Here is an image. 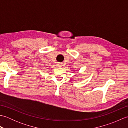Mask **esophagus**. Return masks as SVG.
Masks as SVG:
<instances>
[{"label": "esophagus", "instance_id": "1", "mask_svg": "<svg viewBox=\"0 0 128 128\" xmlns=\"http://www.w3.org/2000/svg\"><path fill=\"white\" fill-rule=\"evenodd\" d=\"M56 65H57V66H58V67H62V64L60 63V62H59V63L57 64Z\"/></svg>", "mask_w": 128, "mask_h": 128}]
</instances>
